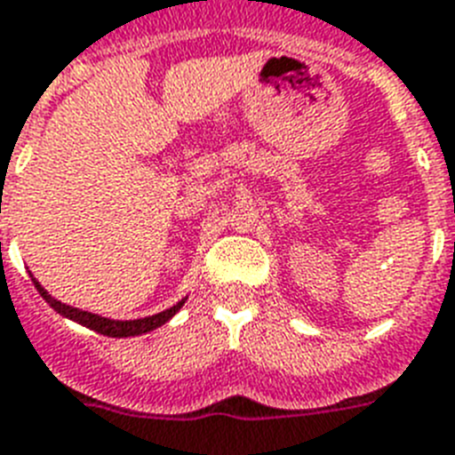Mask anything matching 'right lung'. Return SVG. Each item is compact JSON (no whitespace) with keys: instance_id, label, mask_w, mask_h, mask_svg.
Returning a JSON list of instances; mask_svg holds the SVG:
<instances>
[{"instance_id":"right-lung-1","label":"right lung","mask_w":455,"mask_h":455,"mask_svg":"<svg viewBox=\"0 0 455 455\" xmlns=\"http://www.w3.org/2000/svg\"><path fill=\"white\" fill-rule=\"evenodd\" d=\"M32 283H34V288L39 291L41 298L46 299L52 309L58 311L60 316L69 318V321L78 323V325H84V328L95 330V332H100V335L118 337V339L120 337H137V335H146V332H153V330H157L167 321H172V318H174L176 314L181 311V307L186 304V299H188V298H183L181 302H176L174 307H169V309L160 311V314H153V316L134 318V321H116V318H104V316H100V314H92V311H84V309H78V307H69V304L60 302V299L52 298L51 292L41 286L39 281L34 279V276H32Z\"/></svg>"}]
</instances>
